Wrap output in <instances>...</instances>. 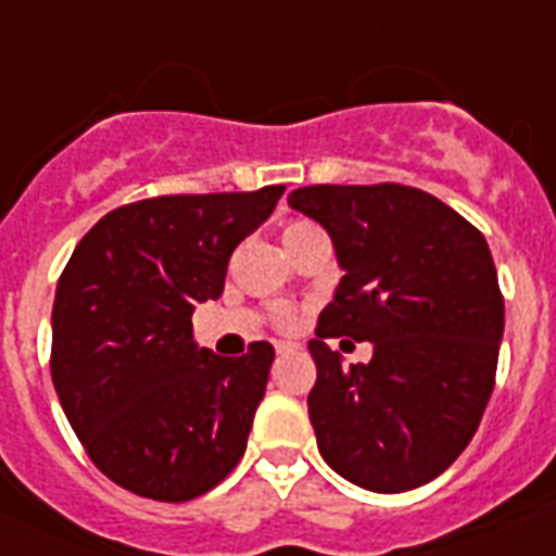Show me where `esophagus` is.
Returning <instances> with one entry per match:
<instances>
[{
  "label": "esophagus",
  "instance_id": "esophagus-1",
  "mask_svg": "<svg viewBox=\"0 0 556 556\" xmlns=\"http://www.w3.org/2000/svg\"><path fill=\"white\" fill-rule=\"evenodd\" d=\"M300 343H291V340H279L277 343V355H294V352H300Z\"/></svg>",
  "mask_w": 556,
  "mask_h": 556
}]
</instances>
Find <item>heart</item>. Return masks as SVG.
I'll return each mask as SVG.
<instances>
[{
    "label": "heart",
    "instance_id": "1",
    "mask_svg": "<svg viewBox=\"0 0 556 556\" xmlns=\"http://www.w3.org/2000/svg\"><path fill=\"white\" fill-rule=\"evenodd\" d=\"M308 230H314V225H308V222H291V225L282 230V242H288V239H294V236L300 233H308Z\"/></svg>",
    "mask_w": 556,
    "mask_h": 556
}]
</instances>
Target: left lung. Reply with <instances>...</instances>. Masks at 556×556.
Listing matches in <instances>:
<instances>
[{"mask_svg":"<svg viewBox=\"0 0 556 556\" xmlns=\"http://www.w3.org/2000/svg\"><path fill=\"white\" fill-rule=\"evenodd\" d=\"M288 204L329 233L343 270L308 343L320 456L366 491L421 488L462 456L491 401L505 331L491 248L415 187L314 185ZM329 337L369 339L372 361L343 367Z\"/></svg>","mask_w":556,"mask_h":556,"instance_id":"1","label":"left lung"}]
</instances>
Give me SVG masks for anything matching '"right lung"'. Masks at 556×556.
<instances>
[{
  "mask_svg": "<svg viewBox=\"0 0 556 556\" xmlns=\"http://www.w3.org/2000/svg\"><path fill=\"white\" fill-rule=\"evenodd\" d=\"M282 192L135 201L74 248L51 312V380L91 462L126 491L187 502L239 465L274 346L213 355L192 312L222 296L230 253Z\"/></svg>",
  "mask_w": 556,
  "mask_h": 556,
  "instance_id": "1",
  "label": "right lung"
}]
</instances>
